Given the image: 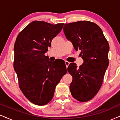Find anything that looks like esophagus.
Wrapping results in <instances>:
<instances>
[{
  "instance_id": "1",
  "label": "esophagus",
  "mask_w": 120,
  "mask_h": 120,
  "mask_svg": "<svg viewBox=\"0 0 120 120\" xmlns=\"http://www.w3.org/2000/svg\"><path fill=\"white\" fill-rule=\"evenodd\" d=\"M65 65H66V68H68V66H69V64H70V63H69V62L67 61H65Z\"/></svg>"
}]
</instances>
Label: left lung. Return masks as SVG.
Here are the masks:
<instances>
[{
  "mask_svg": "<svg viewBox=\"0 0 120 120\" xmlns=\"http://www.w3.org/2000/svg\"><path fill=\"white\" fill-rule=\"evenodd\" d=\"M63 30L75 50L81 51L80 56L84 60L79 68L74 63L68 66L72 76L70 90L74 98L86 102L96 95L102 85L109 66V44L101 29L89 21L65 24Z\"/></svg>",
  "mask_w": 120,
  "mask_h": 120,
  "instance_id": "obj_1",
  "label": "left lung"
}]
</instances>
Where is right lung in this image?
I'll return each mask as SVG.
<instances>
[{
  "mask_svg": "<svg viewBox=\"0 0 120 120\" xmlns=\"http://www.w3.org/2000/svg\"><path fill=\"white\" fill-rule=\"evenodd\" d=\"M64 24L34 21L19 33L15 42L14 69L19 87L36 105H45L52 100L56 86L67 72L64 60L52 62L45 56Z\"/></svg>",
  "mask_w": 120,
  "mask_h": 120,
  "instance_id": "right-lung-1",
  "label": "right lung"
}]
</instances>
